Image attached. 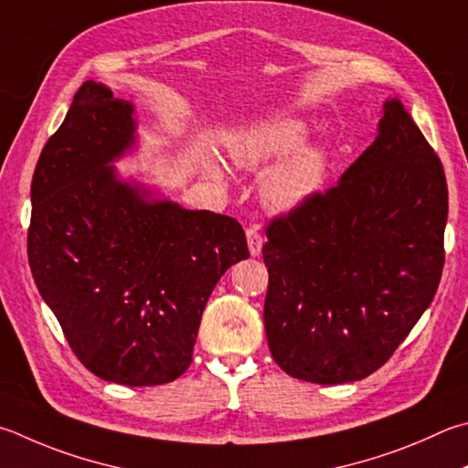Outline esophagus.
<instances>
[{
	"mask_svg": "<svg viewBox=\"0 0 468 468\" xmlns=\"http://www.w3.org/2000/svg\"><path fill=\"white\" fill-rule=\"evenodd\" d=\"M245 235H248V248H250L251 258L260 256L261 245H263V239H261L260 231H258V227H250V229H248V233H245Z\"/></svg>",
	"mask_w": 468,
	"mask_h": 468,
	"instance_id": "34e87169",
	"label": "esophagus"
}]
</instances>
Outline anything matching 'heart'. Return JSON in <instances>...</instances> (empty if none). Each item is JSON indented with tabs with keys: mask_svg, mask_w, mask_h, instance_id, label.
<instances>
[{
	"mask_svg": "<svg viewBox=\"0 0 468 468\" xmlns=\"http://www.w3.org/2000/svg\"><path fill=\"white\" fill-rule=\"evenodd\" d=\"M307 141V122L296 116H274L239 124L227 134L225 145L233 164L248 172H266L276 165L261 182V200L276 212H292L315 198L327 177L325 151L304 148ZM202 165L208 176H223L212 155Z\"/></svg>",
	"mask_w": 468,
	"mask_h": 468,
	"instance_id": "b5f03b06",
	"label": "heart"
}]
</instances>
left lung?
<instances>
[{"label":"left lung","mask_w":468,"mask_h":468,"mask_svg":"<svg viewBox=\"0 0 468 468\" xmlns=\"http://www.w3.org/2000/svg\"><path fill=\"white\" fill-rule=\"evenodd\" d=\"M446 220L440 159L388 98L337 186L266 229L263 325L278 367L315 385L378 370L434 299Z\"/></svg>","instance_id":"left-lung-1"}]
</instances>
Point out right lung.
<instances>
[{"label": "right lung", "mask_w": 468, "mask_h": 468, "mask_svg": "<svg viewBox=\"0 0 468 468\" xmlns=\"http://www.w3.org/2000/svg\"><path fill=\"white\" fill-rule=\"evenodd\" d=\"M134 149L133 101L83 83L34 169L28 261L83 367L153 387L190 367L212 288L250 251L235 218L118 174Z\"/></svg>", "instance_id": "right-lung-1"}]
</instances>
